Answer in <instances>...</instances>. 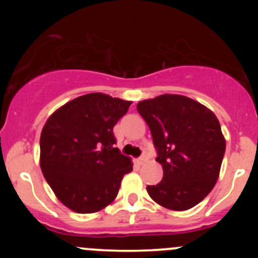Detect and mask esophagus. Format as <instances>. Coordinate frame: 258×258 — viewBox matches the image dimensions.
<instances>
[{
  "label": "esophagus",
  "instance_id": "esophagus-1",
  "mask_svg": "<svg viewBox=\"0 0 258 258\" xmlns=\"http://www.w3.org/2000/svg\"><path fill=\"white\" fill-rule=\"evenodd\" d=\"M139 161H140V163H141V165H144L146 161H147V153L144 152V155H142L141 157L139 158Z\"/></svg>",
  "mask_w": 258,
  "mask_h": 258
}]
</instances>
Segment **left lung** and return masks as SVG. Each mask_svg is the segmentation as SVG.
<instances>
[{
    "instance_id": "obj_1",
    "label": "left lung",
    "mask_w": 258,
    "mask_h": 258,
    "mask_svg": "<svg viewBox=\"0 0 258 258\" xmlns=\"http://www.w3.org/2000/svg\"><path fill=\"white\" fill-rule=\"evenodd\" d=\"M148 124L163 178L147 186L151 199L172 211L196 206L220 175L226 141L212 111L181 95H161L137 103Z\"/></svg>"
}]
</instances>
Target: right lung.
Wrapping results in <instances>:
<instances>
[{"mask_svg": "<svg viewBox=\"0 0 258 258\" xmlns=\"http://www.w3.org/2000/svg\"><path fill=\"white\" fill-rule=\"evenodd\" d=\"M132 102L105 93L80 96L49 116L40 139V165L57 199L77 213H93L116 199L132 171L116 147L113 127Z\"/></svg>", "mask_w": 258, "mask_h": 258, "instance_id": "1", "label": "right lung"}]
</instances>
